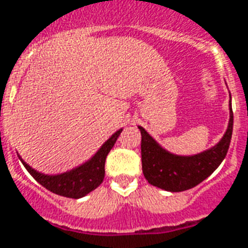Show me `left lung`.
Listing matches in <instances>:
<instances>
[{"label": "left lung", "mask_w": 248, "mask_h": 248, "mask_svg": "<svg viewBox=\"0 0 248 248\" xmlns=\"http://www.w3.org/2000/svg\"><path fill=\"white\" fill-rule=\"evenodd\" d=\"M229 124L218 142L192 155H179L163 148L139 125L141 132V158L145 179L154 187L169 192H182L205 180L226 157L232 133V95Z\"/></svg>", "instance_id": "1"}]
</instances>
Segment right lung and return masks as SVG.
<instances>
[{"label":"right lung","mask_w":248,"mask_h":248,"mask_svg":"<svg viewBox=\"0 0 248 248\" xmlns=\"http://www.w3.org/2000/svg\"><path fill=\"white\" fill-rule=\"evenodd\" d=\"M123 128L116 131L111 137H109L102 146H100L96 153L87 161L81 163L79 166L73 167L72 170L64 171L60 174H43L39 172L26 163L20 155L19 159L29 171L33 179L38 183H40L48 191L60 195L64 197H72V199H81L86 196L87 193L94 191L102 184L104 179V162L106 157L109 153V150L113 148L116 142L117 137L122 133Z\"/></svg>","instance_id":"add662e5"}]
</instances>
